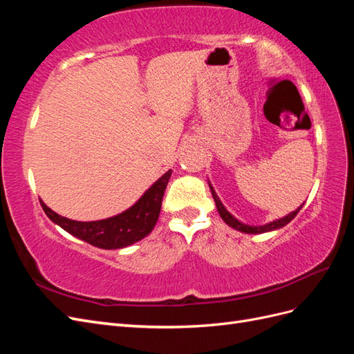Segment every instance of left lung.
<instances>
[{
    "label": "left lung",
    "mask_w": 354,
    "mask_h": 354,
    "mask_svg": "<svg viewBox=\"0 0 354 354\" xmlns=\"http://www.w3.org/2000/svg\"><path fill=\"white\" fill-rule=\"evenodd\" d=\"M209 189H211V194H212L214 201H216L217 211H218V214H220V217L224 220V223L229 224L230 227L236 229V230H239V232H243V233H254V234H255V233H264V232H272V230H276V229H281V227L286 226V224L297 216L298 211L303 208V205H301L299 208H297L294 212L288 214L286 217L279 218V220H274V221H272V223H267V224H264V226H248V224H243V223H241L239 220L234 218V217L232 216V214H230L226 208H224V205L221 203V201L218 199L216 192H214V189H212L211 185H209Z\"/></svg>",
    "instance_id": "8db88e82"
}]
</instances>
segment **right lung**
Masks as SVG:
<instances>
[{
	"label": "right lung",
	"mask_w": 354,
	"mask_h": 354,
	"mask_svg": "<svg viewBox=\"0 0 354 354\" xmlns=\"http://www.w3.org/2000/svg\"><path fill=\"white\" fill-rule=\"evenodd\" d=\"M169 177L171 169H168L162 177L155 181L152 187L147 189L145 195L131 208L118 214L115 217L99 221L69 220L50 209L42 201L39 202L47 217L53 223L59 224L68 233L73 234L75 238L97 246V248L118 250L138 242L153 230Z\"/></svg>",
	"instance_id": "right-lung-1"
}]
</instances>
